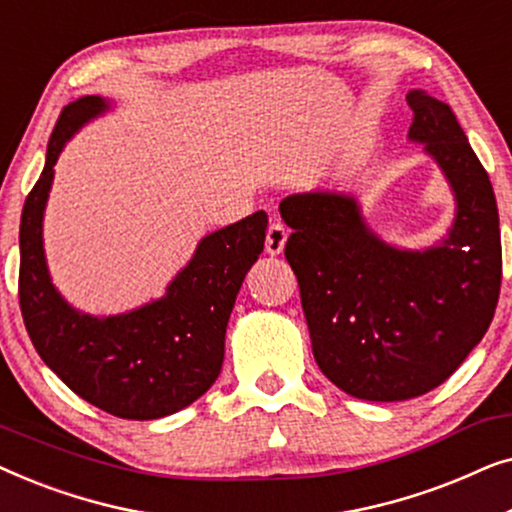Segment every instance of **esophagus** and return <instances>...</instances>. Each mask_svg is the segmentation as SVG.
<instances>
[{"label":"esophagus","mask_w":512,"mask_h":512,"mask_svg":"<svg viewBox=\"0 0 512 512\" xmlns=\"http://www.w3.org/2000/svg\"><path fill=\"white\" fill-rule=\"evenodd\" d=\"M286 237H289V230H286L282 223L275 221L268 226V235H265V251H268L270 256H277L284 251V244H286Z\"/></svg>","instance_id":"esophagus-1"}]
</instances>
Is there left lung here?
I'll return each mask as SVG.
<instances>
[{"label": "left lung", "mask_w": 512, "mask_h": 512, "mask_svg": "<svg viewBox=\"0 0 512 512\" xmlns=\"http://www.w3.org/2000/svg\"><path fill=\"white\" fill-rule=\"evenodd\" d=\"M408 137L450 181L457 216L440 244L396 249L363 221L352 195L298 193L279 202L293 233L312 352L335 387L363 401H408L443 384L494 319L501 230L492 181L450 104L410 90Z\"/></svg>", "instance_id": "left-lung-1"}]
</instances>
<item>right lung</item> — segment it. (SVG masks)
<instances>
[{
	"label": "right lung",
	"mask_w": 512,
	"mask_h": 512,
	"mask_svg": "<svg viewBox=\"0 0 512 512\" xmlns=\"http://www.w3.org/2000/svg\"><path fill=\"white\" fill-rule=\"evenodd\" d=\"M107 109L97 95L67 104L48 139L20 216V312L41 361L76 396L121 419H158L198 401L219 377L230 312L263 251L268 214L207 235L165 296L139 310L104 319L74 310L48 275L41 221L62 146Z\"/></svg>",
	"instance_id": "right-lung-1"
}]
</instances>
